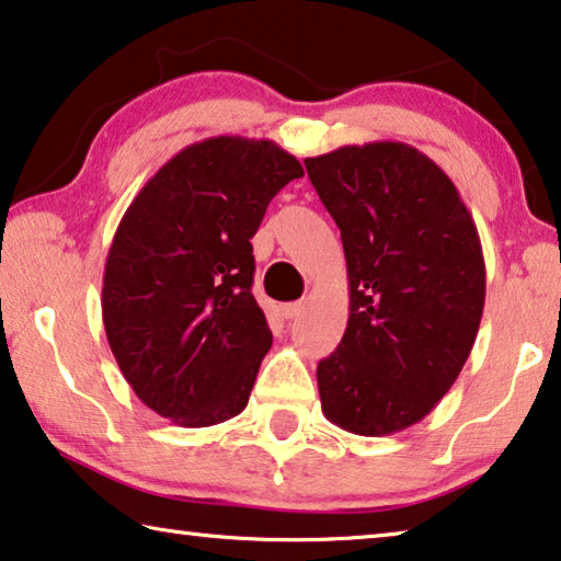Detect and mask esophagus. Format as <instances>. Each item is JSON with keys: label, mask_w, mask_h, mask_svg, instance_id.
Instances as JSON below:
<instances>
[{"label": "esophagus", "mask_w": 561, "mask_h": 561, "mask_svg": "<svg viewBox=\"0 0 561 561\" xmlns=\"http://www.w3.org/2000/svg\"><path fill=\"white\" fill-rule=\"evenodd\" d=\"M301 312H305V301H291V305L282 307L284 319H297Z\"/></svg>", "instance_id": "34e87169"}]
</instances>
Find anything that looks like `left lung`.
I'll return each mask as SVG.
<instances>
[{"label":"left lung","instance_id":"8db88e82","mask_svg":"<svg viewBox=\"0 0 561 561\" xmlns=\"http://www.w3.org/2000/svg\"><path fill=\"white\" fill-rule=\"evenodd\" d=\"M342 232L350 322L317 367L322 412L362 437L424 420L455 385L484 312L474 219L442 167L404 141L307 157Z\"/></svg>","mask_w":561,"mask_h":561}]
</instances>
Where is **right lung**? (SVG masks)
Returning a JSON list of instances; mask_svg holds the SVG:
<instances>
[{"instance_id": "right-lung-1", "label": "right lung", "mask_w": 561, "mask_h": 561, "mask_svg": "<svg viewBox=\"0 0 561 561\" xmlns=\"http://www.w3.org/2000/svg\"><path fill=\"white\" fill-rule=\"evenodd\" d=\"M297 176L299 159L274 141L221 135L174 154L124 211L104 264V332L164 420L211 426L247 407L272 346L249 239Z\"/></svg>"}]
</instances>
